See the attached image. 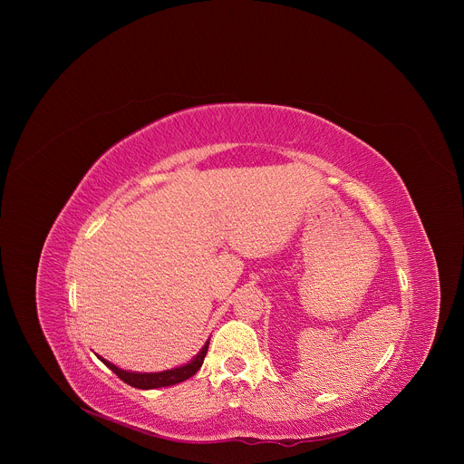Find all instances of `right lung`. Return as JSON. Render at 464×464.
Wrapping results in <instances>:
<instances>
[{
	"instance_id": "add662e5",
	"label": "right lung",
	"mask_w": 464,
	"mask_h": 464,
	"mask_svg": "<svg viewBox=\"0 0 464 464\" xmlns=\"http://www.w3.org/2000/svg\"><path fill=\"white\" fill-rule=\"evenodd\" d=\"M207 348H208V341L203 344V348L199 350L198 355L184 364V366H179V368H173V370H166V372H159V373H135V372H127V370H121L118 368L116 364L105 361L103 357L98 355V359L107 366L111 368L123 382H127L129 386L137 388V390H155V388H166V386H175L179 382H184L188 381L189 377H193L201 364H203V359H205V353H207Z\"/></svg>"
}]
</instances>
